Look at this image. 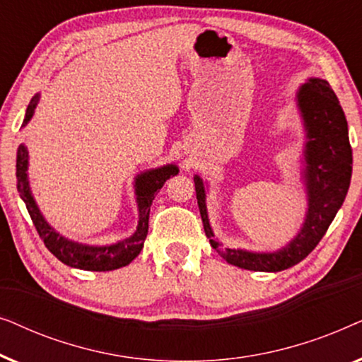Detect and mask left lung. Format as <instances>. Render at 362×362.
Listing matches in <instances>:
<instances>
[{"mask_svg":"<svg viewBox=\"0 0 362 362\" xmlns=\"http://www.w3.org/2000/svg\"><path fill=\"white\" fill-rule=\"evenodd\" d=\"M296 105L306 132L303 180L308 196L305 222L293 240L276 252L224 249L216 240L206 207L204 182L194 176L197 206L211 245L227 264L254 272H280L305 259L328 230L348 194L353 173V150L348 122L338 97L323 78H308L296 92Z\"/></svg>","mask_w":362,"mask_h":362,"instance_id":"1","label":"left lung"}]
</instances>
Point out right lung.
<instances>
[{
	"label": "right lung",
	"mask_w": 362,
	"mask_h": 362,
	"mask_svg": "<svg viewBox=\"0 0 362 362\" xmlns=\"http://www.w3.org/2000/svg\"><path fill=\"white\" fill-rule=\"evenodd\" d=\"M39 102V93H36L29 102L26 108V117H24L23 127L28 125L34 115V108ZM28 163L29 155L28 148L19 145L18 156H16V180H18V192L28 207L29 216H31L33 224L36 227L37 234L44 240V245L47 247L49 252L57 257L62 264L74 269L81 270H92V272H108L120 269L130 264V262L138 257L143 244H145L148 234V219H150V207L155 199V194L161 189L163 185L170 180L171 176L177 175L176 165H166L155 170H148L135 177V194L138 204V226L135 234L123 239L117 244L112 245H87L78 244V242L69 240L66 237L59 234L47 224L44 216L39 211V207L31 194L28 180Z\"/></svg>",
	"instance_id": "right-lung-1"
}]
</instances>
